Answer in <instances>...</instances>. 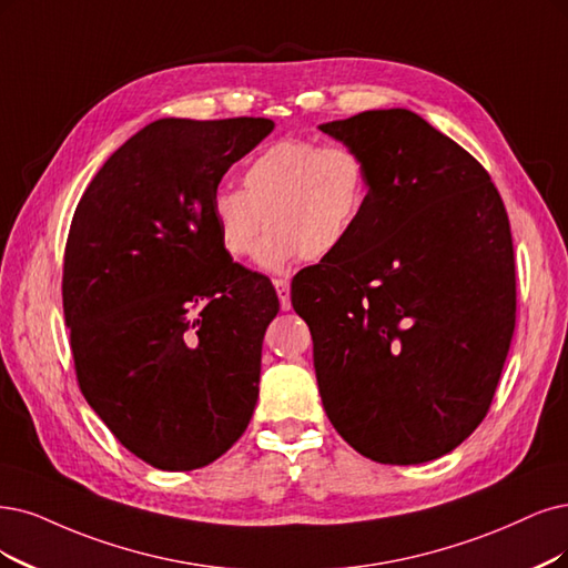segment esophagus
Wrapping results in <instances>:
<instances>
[{
    "mask_svg": "<svg viewBox=\"0 0 568 568\" xmlns=\"http://www.w3.org/2000/svg\"><path fill=\"white\" fill-rule=\"evenodd\" d=\"M273 285H276L278 300H281V308H283V311H290V308H292V302H290V283H287L285 278H276V281H273Z\"/></svg>",
    "mask_w": 568,
    "mask_h": 568,
    "instance_id": "obj_1",
    "label": "esophagus"
}]
</instances>
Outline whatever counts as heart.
Segmentation results:
<instances>
[{
  "label": "heart",
  "mask_w": 568,
  "mask_h": 568,
  "mask_svg": "<svg viewBox=\"0 0 568 568\" xmlns=\"http://www.w3.org/2000/svg\"><path fill=\"white\" fill-rule=\"evenodd\" d=\"M367 199V163L351 146L281 140L245 165L243 189H215L207 213L217 243L234 260L252 255L266 222L260 264L276 271L339 252Z\"/></svg>",
  "instance_id": "b5f03b06"
}]
</instances>
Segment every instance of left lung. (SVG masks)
I'll return each mask as SVG.
<instances>
[{"label":"left lung","instance_id":"1","mask_svg":"<svg viewBox=\"0 0 568 568\" xmlns=\"http://www.w3.org/2000/svg\"><path fill=\"white\" fill-rule=\"evenodd\" d=\"M321 131L369 171L351 239L292 281L323 407L376 464H426L481 424L508 358L506 205L479 161L409 110H369Z\"/></svg>","mask_w":568,"mask_h":568}]
</instances>
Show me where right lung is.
I'll return each mask as SVG.
<instances>
[{
	"instance_id": "right-lung-1",
	"label": "right lung",
	"mask_w": 568,
	"mask_h": 568,
	"mask_svg": "<svg viewBox=\"0 0 568 568\" xmlns=\"http://www.w3.org/2000/svg\"><path fill=\"white\" fill-rule=\"evenodd\" d=\"M271 119H159L83 192L62 266L79 388L119 443L161 470H196L245 433L271 281L231 260L210 224L224 173Z\"/></svg>"
}]
</instances>
